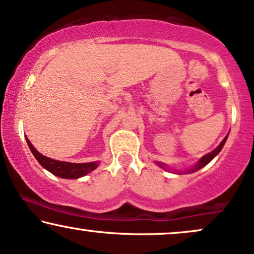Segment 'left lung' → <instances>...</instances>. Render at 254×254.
Masks as SVG:
<instances>
[{
    "instance_id": "left-lung-1",
    "label": "left lung",
    "mask_w": 254,
    "mask_h": 254,
    "mask_svg": "<svg viewBox=\"0 0 254 254\" xmlns=\"http://www.w3.org/2000/svg\"><path fill=\"white\" fill-rule=\"evenodd\" d=\"M227 137H228V136H226V137H225V138H224V140H222V142H221V143H220V145L218 146V148H216V149H215V150H213L212 152H209V154H208V155H206V156H203L202 158H201V160H200V161H198V163L196 164V166H195V168H194V169H193V170H198V169H201V168H202V167H204V166H207V164H208V163H209V162H210V161H212V160H213V158H214V157L216 156V155H218V154H219V152H220V151H221L222 146H224V145H225V142H226V139H227ZM161 167H162V166H161Z\"/></svg>"
}]
</instances>
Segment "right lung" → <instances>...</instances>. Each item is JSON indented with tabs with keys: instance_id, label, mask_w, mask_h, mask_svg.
<instances>
[{
	"instance_id": "right-lung-1",
	"label": "right lung",
	"mask_w": 254,
	"mask_h": 254,
	"mask_svg": "<svg viewBox=\"0 0 254 254\" xmlns=\"http://www.w3.org/2000/svg\"><path fill=\"white\" fill-rule=\"evenodd\" d=\"M27 144H28L30 151L33 152L36 160L45 169L54 174L56 176L63 177V179H79V177L85 176L86 174L91 173L98 167V162H90V163H69V162H63L52 160L50 157H46L41 155L26 138Z\"/></svg>"
}]
</instances>
